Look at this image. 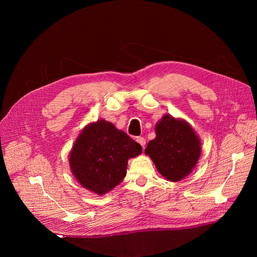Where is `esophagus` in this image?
I'll return each mask as SVG.
<instances>
[{
  "label": "esophagus",
  "mask_w": 257,
  "mask_h": 257,
  "mask_svg": "<svg viewBox=\"0 0 257 257\" xmlns=\"http://www.w3.org/2000/svg\"><path fill=\"white\" fill-rule=\"evenodd\" d=\"M137 142L143 147V150H144L145 149V146H146V140L144 138H142V137H139V138H137Z\"/></svg>",
  "instance_id": "obj_1"
}]
</instances>
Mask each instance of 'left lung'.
Here are the masks:
<instances>
[{
	"label": "left lung",
	"mask_w": 257,
	"mask_h": 257,
	"mask_svg": "<svg viewBox=\"0 0 257 257\" xmlns=\"http://www.w3.org/2000/svg\"><path fill=\"white\" fill-rule=\"evenodd\" d=\"M156 137L147 145L157 171L173 182L184 179L196 168L201 156V140L190 123L166 114L155 126Z\"/></svg>",
	"instance_id": "left-lung-1"
}]
</instances>
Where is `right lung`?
Here are the masks:
<instances>
[{"mask_svg":"<svg viewBox=\"0 0 257 257\" xmlns=\"http://www.w3.org/2000/svg\"><path fill=\"white\" fill-rule=\"evenodd\" d=\"M142 146L110 121H91L80 132L69 155L70 169L87 191L103 196L127 174L128 160L142 154Z\"/></svg>","mask_w":257,"mask_h":257,"instance_id":"right-lung-1","label":"right lung"}]
</instances>
